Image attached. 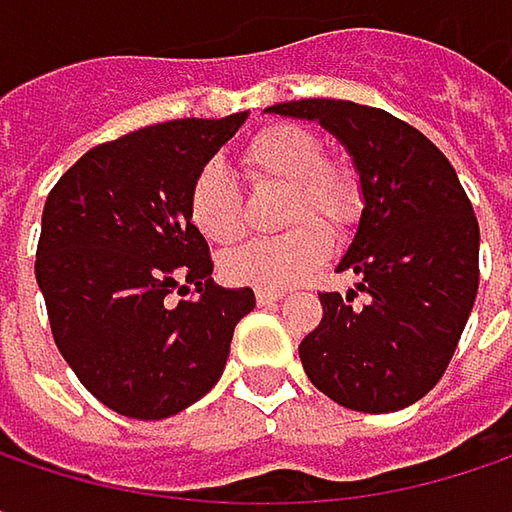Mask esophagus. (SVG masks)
Wrapping results in <instances>:
<instances>
[{
	"label": "esophagus",
	"instance_id": "obj_1",
	"mask_svg": "<svg viewBox=\"0 0 512 512\" xmlns=\"http://www.w3.org/2000/svg\"><path fill=\"white\" fill-rule=\"evenodd\" d=\"M255 299H257V305H272V302L284 299V290H263V287H257Z\"/></svg>",
	"mask_w": 512,
	"mask_h": 512
}]
</instances>
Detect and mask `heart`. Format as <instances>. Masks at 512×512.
<instances>
[{
	"label": "heart",
	"instance_id": "1",
	"mask_svg": "<svg viewBox=\"0 0 512 512\" xmlns=\"http://www.w3.org/2000/svg\"><path fill=\"white\" fill-rule=\"evenodd\" d=\"M240 162L257 183L287 186L278 237L252 240L222 257V275L234 284L284 290L308 278L332 249V231H347L361 216V180L344 159H329L323 139L296 124H269L246 142ZM189 222L204 240L231 246L243 237V195L219 165L195 171L186 189Z\"/></svg>",
	"mask_w": 512,
	"mask_h": 512
}]
</instances>
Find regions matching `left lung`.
I'll list each match as a JSON object with an SVG mask.
<instances>
[{
	"mask_svg": "<svg viewBox=\"0 0 512 512\" xmlns=\"http://www.w3.org/2000/svg\"><path fill=\"white\" fill-rule=\"evenodd\" d=\"M266 112L320 121L353 156L364 210L338 272L368 299L320 293L323 320L299 344L308 379L335 403L385 415L445 373L477 296L480 228L448 156L385 109L290 100Z\"/></svg>",
	"mask_w": 512,
	"mask_h": 512,
	"instance_id": "left-lung-1",
	"label": "left lung"
}]
</instances>
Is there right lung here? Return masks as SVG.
I'll return each mask as SVG.
<instances>
[{"instance_id": "add662e5", "label": "right lung", "mask_w": 512, "mask_h": 512, "mask_svg": "<svg viewBox=\"0 0 512 512\" xmlns=\"http://www.w3.org/2000/svg\"><path fill=\"white\" fill-rule=\"evenodd\" d=\"M180 118L97 145L44 204L35 278L58 353L112 412L159 421L201 400L222 376L252 287H219L207 240L189 222L198 168L246 124ZM195 300L174 306L171 292Z\"/></svg>"}]
</instances>
